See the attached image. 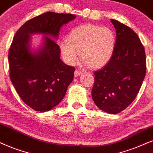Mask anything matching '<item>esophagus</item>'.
I'll return each instance as SVG.
<instances>
[{
  "instance_id": "1",
  "label": "esophagus",
  "mask_w": 153,
  "mask_h": 153,
  "mask_svg": "<svg viewBox=\"0 0 153 153\" xmlns=\"http://www.w3.org/2000/svg\"><path fill=\"white\" fill-rule=\"evenodd\" d=\"M82 71H79L78 69H76V70H75V73H74V75H75V77H77V76H78L79 75L82 74Z\"/></svg>"
}]
</instances>
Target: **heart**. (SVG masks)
Returning a JSON list of instances; mask_svg holds the SVG:
<instances>
[{
	"instance_id": "obj_1",
	"label": "heart",
	"mask_w": 153,
	"mask_h": 153,
	"mask_svg": "<svg viewBox=\"0 0 153 153\" xmlns=\"http://www.w3.org/2000/svg\"><path fill=\"white\" fill-rule=\"evenodd\" d=\"M116 43V35L110 28L85 24L72 29L67 39L60 41L59 48L67 64L74 65L80 53L82 64L96 69L111 61Z\"/></svg>"
}]
</instances>
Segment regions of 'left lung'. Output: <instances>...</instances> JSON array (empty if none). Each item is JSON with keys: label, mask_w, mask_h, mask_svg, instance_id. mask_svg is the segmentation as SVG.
I'll list each match as a JSON object with an SVG mask.
<instances>
[{"label": "left lung", "mask_w": 153, "mask_h": 153, "mask_svg": "<svg viewBox=\"0 0 153 153\" xmlns=\"http://www.w3.org/2000/svg\"><path fill=\"white\" fill-rule=\"evenodd\" d=\"M117 33L111 61L94 72L92 100L97 107L116 114L128 107L140 90L146 73L145 49L134 31L111 20Z\"/></svg>", "instance_id": "left-lung-1"}]
</instances>
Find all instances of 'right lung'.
<instances>
[{"label": "right lung", "mask_w": 153, "mask_h": 153, "mask_svg": "<svg viewBox=\"0 0 153 153\" xmlns=\"http://www.w3.org/2000/svg\"><path fill=\"white\" fill-rule=\"evenodd\" d=\"M75 15L47 12L26 22L15 33L8 53L10 78L27 105L37 111L57 106L73 80L75 68L65 64L55 41L61 27ZM42 34V44L31 49L33 34Z\"/></svg>", "instance_id": "right-lung-1"}]
</instances>
